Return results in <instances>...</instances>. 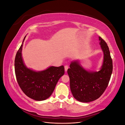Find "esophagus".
<instances>
[{"label": "esophagus", "instance_id": "34e87169", "mask_svg": "<svg viewBox=\"0 0 125 125\" xmlns=\"http://www.w3.org/2000/svg\"><path fill=\"white\" fill-rule=\"evenodd\" d=\"M68 69V65H65V70L66 72L67 71Z\"/></svg>", "mask_w": 125, "mask_h": 125}]
</instances>
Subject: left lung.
Masks as SVG:
<instances>
[{
    "label": "left lung",
    "mask_w": 125,
    "mask_h": 125,
    "mask_svg": "<svg viewBox=\"0 0 125 125\" xmlns=\"http://www.w3.org/2000/svg\"><path fill=\"white\" fill-rule=\"evenodd\" d=\"M100 44L104 53L100 70L91 72L84 69L78 60L72 62L67 70L72 94L77 101L92 102L99 98L108 86L113 71V62L107 44L99 36Z\"/></svg>",
    "instance_id": "8db88e82"
}]
</instances>
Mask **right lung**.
Here are the masks:
<instances>
[{
    "label": "right lung",
    "mask_w": 125,
    "mask_h": 125,
    "mask_svg": "<svg viewBox=\"0 0 125 125\" xmlns=\"http://www.w3.org/2000/svg\"><path fill=\"white\" fill-rule=\"evenodd\" d=\"M23 39L14 60L15 73L17 82L26 96L36 101H43L53 92L59 79L65 73L63 66H51L46 70L35 71L26 67L22 57Z\"/></svg>",
    "instance_id": "right-lung-1"
}]
</instances>
